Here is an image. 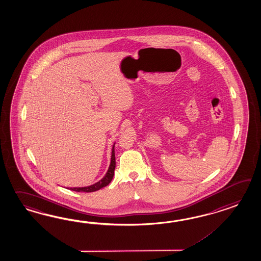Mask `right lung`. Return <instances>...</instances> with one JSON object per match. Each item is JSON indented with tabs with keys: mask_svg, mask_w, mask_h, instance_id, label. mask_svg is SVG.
Instances as JSON below:
<instances>
[{
	"mask_svg": "<svg viewBox=\"0 0 261 261\" xmlns=\"http://www.w3.org/2000/svg\"><path fill=\"white\" fill-rule=\"evenodd\" d=\"M115 144L112 148V156H111V164H110L109 168L106 173V175L99 180L96 182L95 184L86 186V187H74L69 190L75 191V192H85V193H91V192H96L97 190H100L105 186H107L110 182L112 181L114 175H115Z\"/></svg>",
	"mask_w": 261,
	"mask_h": 261,
	"instance_id": "obj_1",
	"label": "right lung"
}]
</instances>
